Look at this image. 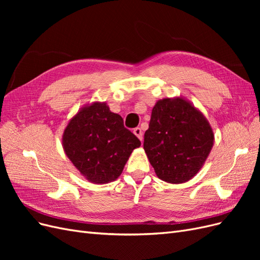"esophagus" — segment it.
I'll use <instances>...</instances> for the list:
<instances>
[{"instance_id": "obj_1", "label": "esophagus", "mask_w": 260, "mask_h": 260, "mask_svg": "<svg viewBox=\"0 0 260 260\" xmlns=\"http://www.w3.org/2000/svg\"><path fill=\"white\" fill-rule=\"evenodd\" d=\"M133 133H135V135L140 139V141H142L143 140V132H142V129L141 128H136L135 130H133Z\"/></svg>"}]
</instances>
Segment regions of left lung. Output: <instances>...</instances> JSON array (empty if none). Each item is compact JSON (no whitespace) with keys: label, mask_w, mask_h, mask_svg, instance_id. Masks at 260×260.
Here are the masks:
<instances>
[{"label":"left lung","mask_w":260,"mask_h":260,"mask_svg":"<svg viewBox=\"0 0 260 260\" xmlns=\"http://www.w3.org/2000/svg\"><path fill=\"white\" fill-rule=\"evenodd\" d=\"M214 141L206 117L190 101L176 96L156 102L143 147L156 176L180 184L202 169Z\"/></svg>","instance_id":"left-lung-1"}]
</instances>
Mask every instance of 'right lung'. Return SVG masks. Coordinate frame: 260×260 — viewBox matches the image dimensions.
<instances>
[{
	"label": "right lung",
	"mask_w": 260,
	"mask_h": 260,
	"mask_svg": "<svg viewBox=\"0 0 260 260\" xmlns=\"http://www.w3.org/2000/svg\"><path fill=\"white\" fill-rule=\"evenodd\" d=\"M62 148L80 175L94 184H105L121 175L140 140L124 128L120 115L106 102H93L70 118L62 133Z\"/></svg>",
	"instance_id": "add662e5"
}]
</instances>
